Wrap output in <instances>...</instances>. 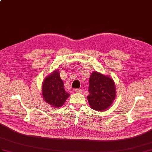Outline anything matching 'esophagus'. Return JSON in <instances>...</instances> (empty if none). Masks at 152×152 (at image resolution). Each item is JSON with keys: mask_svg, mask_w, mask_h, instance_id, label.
<instances>
[{"mask_svg": "<svg viewBox=\"0 0 152 152\" xmlns=\"http://www.w3.org/2000/svg\"><path fill=\"white\" fill-rule=\"evenodd\" d=\"M75 91L77 93H82V90L81 89H75Z\"/></svg>", "mask_w": 152, "mask_h": 152, "instance_id": "obj_1", "label": "esophagus"}]
</instances>
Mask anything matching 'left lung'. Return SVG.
<instances>
[{"mask_svg": "<svg viewBox=\"0 0 152 152\" xmlns=\"http://www.w3.org/2000/svg\"><path fill=\"white\" fill-rule=\"evenodd\" d=\"M87 96L91 108L97 111L105 110L112 104L116 97V90L112 78L97 72L90 77V86Z\"/></svg>", "mask_w": 152, "mask_h": 152, "instance_id": "8db88e82", "label": "left lung"}]
</instances>
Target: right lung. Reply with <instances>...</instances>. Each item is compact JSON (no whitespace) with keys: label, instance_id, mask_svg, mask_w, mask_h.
<instances>
[{"label":"right lung","instance_id":"add662e5","mask_svg":"<svg viewBox=\"0 0 152 152\" xmlns=\"http://www.w3.org/2000/svg\"><path fill=\"white\" fill-rule=\"evenodd\" d=\"M42 94L44 101L56 108L62 106L69 97L70 95L64 90V83L58 69L54 70L44 79Z\"/></svg>","mask_w":152,"mask_h":152}]
</instances>
